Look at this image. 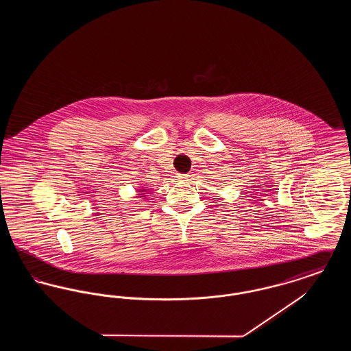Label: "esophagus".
<instances>
[{"mask_svg":"<svg viewBox=\"0 0 351 351\" xmlns=\"http://www.w3.org/2000/svg\"><path fill=\"white\" fill-rule=\"evenodd\" d=\"M176 178H178V180H180V182H188V180L191 179V175H188V173H179Z\"/></svg>","mask_w":351,"mask_h":351,"instance_id":"obj_1","label":"esophagus"}]
</instances>
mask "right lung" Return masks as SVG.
<instances>
[{"label": "right lung", "instance_id": "add662e5", "mask_svg": "<svg viewBox=\"0 0 351 351\" xmlns=\"http://www.w3.org/2000/svg\"><path fill=\"white\" fill-rule=\"evenodd\" d=\"M145 191H146V189H141L139 192H145ZM139 195H143V193H139ZM141 197H143V196H141Z\"/></svg>", "mask_w": 351, "mask_h": 351}]
</instances>
